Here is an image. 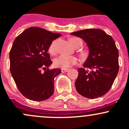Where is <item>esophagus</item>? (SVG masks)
Returning <instances> with one entry per match:
<instances>
[{
	"mask_svg": "<svg viewBox=\"0 0 129 129\" xmlns=\"http://www.w3.org/2000/svg\"><path fill=\"white\" fill-rule=\"evenodd\" d=\"M68 71H69V70H68V69H61L62 73H66V72H67Z\"/></svg>",
	"mask_w": 129,
	"mask_h": 129,
	"instance_id": "1",
	"label": "esophagus"
}]
</instances>
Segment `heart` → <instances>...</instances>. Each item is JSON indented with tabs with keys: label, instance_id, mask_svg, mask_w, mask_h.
I'll list each match as a JSON object with an SVG mask.
<instances>
[{
	"label": "heart",
	"instance_id": "1",
	"mask_svg": "<svg viewBox=\"0 0 129 129\" xmlns=\"http://www.w3.org/2000/svg\"><path fill=\"white\" fill-rule=\"evenodd\" d=\"M79 41H81V40L79 39V38H72L70 41L72 45L75 47L76 45L77 42ZM56 41H53L49 47L48 50H49L50 53H51V54H54L56 52ZM78 59L76 57H75V56L60 55L54 59V66L56 67L67 69L72 67V66L78 63Z\"/></svg>",
	"mask_w": 129,
	"mask_h": 129
}]
</instances>
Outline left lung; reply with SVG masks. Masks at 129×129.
Instances as JSON below:
<instances>
[{"label":"left lung","mask_w":129,"mask_h":129,"mask_svg":"<svg viewBox=\"0 0 129 129\" xmlns=\"http://www.w3.org/2000/svg\"><path fill=\"white\" fill-rule=\"evenodd\" d=\"M70 35L83 39L89 50L84 68L78 70L77 91L87 98L102 96L110 89L119 70V53L115 41L100 29H83ZM85 68L92 71L88 73Z\"/></svg>","instance_id":"1"}]
</instances>
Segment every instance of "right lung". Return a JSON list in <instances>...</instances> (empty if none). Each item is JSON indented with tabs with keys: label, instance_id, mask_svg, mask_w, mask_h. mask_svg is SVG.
<instances>
[{
	"label": "right lung",
	"instance_id": "right-lung-1",
	"mask_svg": "<svg viewBox=\"0 0 129 129\" xmlns=\"http://www.w3.org/2000/svg\"><path fill=\"white\" fill-rule=\"evenodd\" d=\"M60 36L42 28L30 27L13 42L10 52V72L19 90L26 98L42 101L54 93V78L61 70L48 69L52 62L48 51L53 41Z\"/></svg>",
	"mask_w": 129,
	"mask_h": 129
}]
</instances>
